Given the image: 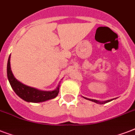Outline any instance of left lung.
<instances>
[{"label": "left lung", "mask_w": 135, "mask_h": 135, "mask_svg": "<svg viewBox=\"0 0 135 135\" xmlns=\"http://www.w3.org/2000/svg\"><path fill=\"white\" fill-rule=\"evenodd\" d=\"M85 99H88V100H90L92 101V102H94L95 103H97V104H105V103H107V102H111V101H112L113 99H109V100H107V101H105V102H99V101L97 100H95V99H88V98H85V97H84Z\"/></svg>", "instance_id": "1"}]
</instances>
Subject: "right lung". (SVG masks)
Masks as SVG:
<instances>
[{
    "label": "right lung",
    "mask_w": 135,
    "mask_h": 135,
    "mask_svg": "<svg viewBox=\"0 0 135 135\" xmlns=\"http://www.w3.org/2000/svg\"><path fill=\"white\" fill-rule=\"evenodd\" d=\"M7 74L9 84L15 92L20 98L28 102L38 103L45 102L55 98L59 93V85H58L56 90L52 91H43L27 86L17 80L12 74L10 68V55L7 61Z\"/></svg>",
    "instance_id": "obj_1"
}]
</instances>
